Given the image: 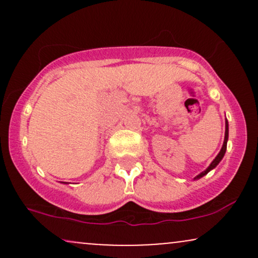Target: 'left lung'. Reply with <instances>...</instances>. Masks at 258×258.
I'll list each match as a JSON object with an SVG mask.
<instances>
[{
  "instance_id": "8db88e82",
  "label": "left lung",
  "mask_w": 258,
  "mask_h": 258,
  "mask_svg": "<svg viewBox=\"0 0 258 258\" xmlns=\"http://www.w3.org/2000/svg\"><path fill=\"white\" fill-rule=\"evenodd\" d=\"M227 141H228V121H226V133H224V142H223V147H222L221 152L218 153V155L216 156L214 161L211 162V165H210V166L207 167L206 170L204 171V172H201V173L199 174V176H197V177H195V179H198V178H201V177H203V176H205V174L209 173L210 171L212 170V168H215L216 166H217L218 164H220V161H221L222 159H223L224 154H226V150H227Z\"/></svg>"
}]
</instances>
